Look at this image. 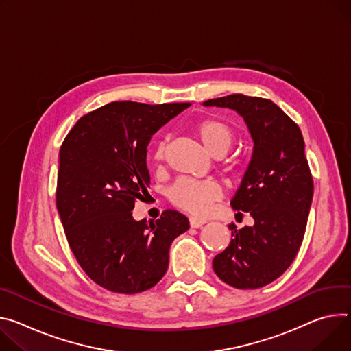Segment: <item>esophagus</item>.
I'll return each instance as SVG.
<instances>
[{
    "mask_svg": "<svg viewBox=\"0 0 351 351\" xmlns=\"http://www.w3.org/2000/svg\"><path fill=\"white\" fill-rule=\"evenodd\" d=\"M189 224H190V227H192V228H202L206 224V221L200 219V218H196V217H190L189 218Z\"/></svg>",
    "mask_w": 351,
    "mask_h": 351,
    "instance_id": "1",
    "label": "esophagus"
}]
</instances>
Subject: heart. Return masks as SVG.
Here are the masks:
<instances>
[{"instance_id": "1", "label": "heart", "mask_w": 351, "mask_h": 351, "mask_svg": "<svg viewBox=\"0 0 351 351\" xmlns=\"http://www.w3.org/2000/svg\"><path fill=\"white\" fill-rule=\"evenodd\" d=\"M195 132L204 147L213 155H222L228 151L234 140L232 127L219 117L202 119L195 124ZM167 155V141L159 140L154 148L152 158L155 162H162ZM221 187L214 180H196L182 178L169 189V200L179 208L195 214L207 215L214 202L221 197Z\"/></svg>"}]
</instances>
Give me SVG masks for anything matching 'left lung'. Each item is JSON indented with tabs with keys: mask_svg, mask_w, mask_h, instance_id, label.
I'll return each mask as SVG.
<instances>
[{
	"mask_svg": "<svg viewBox=\"0 0 351 351\" xmlns=\"http://www.w3.org/2000/svg\"><path fill=\"white\" fill-rule=\"evenodd\" d=\"M203 105L237 110L254 143L247 171L231 200L237 215L249 213L254 226H228L232 239L214 258L213 269L235 289H261L290 267L304 239L313 180L302 133L270 99L234 93Z\"/></svg>",
	"mask_w": 351,
	"mask_h": 351,
	"instance_id": "left-lung-1",
	"label": "left lung"
}]
</instances>
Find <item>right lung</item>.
I'll return each mask as SVG.
<instances>
[{"instance_id": "right-lung-1", "label": "right lung", "mask_w": 351, "mask_h": 351, "mask_svg": "<svg viewBox=\"0 0 351 351\" xmlns=\"http://www.w3.org/2000/svg\"><path fill=\"white\" fill-rule=\"evenodd\" d=\"M190 104L112 102L82 116L60 148L56 204L82 270L104 289L137 294L161 280L169 247L189 230L175 210L147 224L133 208L148 193L151 137Z\"/></svg>"}]
</instances>
